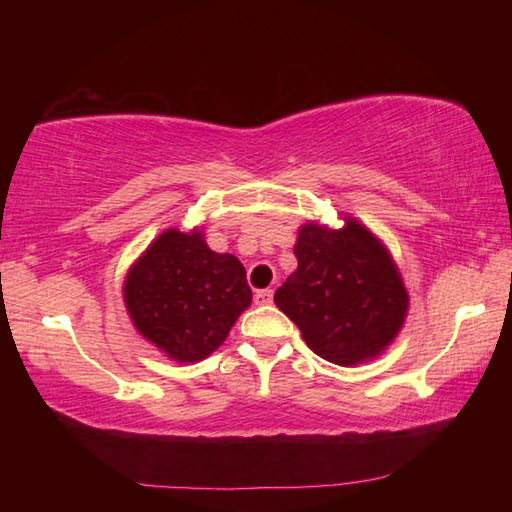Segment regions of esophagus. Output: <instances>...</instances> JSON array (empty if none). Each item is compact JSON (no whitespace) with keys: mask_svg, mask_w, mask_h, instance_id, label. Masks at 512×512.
I'll return each instance as SVG.
<instances>
[{"mask_svg":"<svg viewBox=\"0 0 512 512\" xmlns=\"http://www.w3.org/2000/svg\"><path fill=\"white\" fill-rule=\"evenodd\" d=\"M255 303H257V306H268V303H273V290H270V288L257 290L255 292Z\"/></svg>","mask_w":512,"mask_h":512,"instance_id":"34e87169","label":"esophagus"}]
</instances>
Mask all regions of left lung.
<instances>
[{"mask_svg": "<svg viewBox=\"0 0 512 512\" xmlns=\"http://www.w3.org/2000/svg\"><path fill=\"white\" fill-rule=\"evenodd\" d=\"M297 270L275 292L310 350L336 365L363 363L385 350L407 312V290L378 239L356 220L341 231L301 226Z\"/></svg>", "mask_w": 512, "mask_h": 512, "instance_id": "obj_1", "label": "left lung"}]
</instances>
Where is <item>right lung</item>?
Instances as JSON below:
<instances>
[{
  "instance_id": "1",
  "label": "right lung",
  "mask_w": 512,
  "mask_h": 512,
  "mask_svg": "<svg viewBox=\"0 0 512 512\" xmlns=\"http://www.w3.org/2000/svg\"><path fill=\"white\" fill-rule=\"evenodd\" d=\"M250 299L239 259L213 253L198 231L187 235L169 228L125 281V303L136 330L178 363L215 352Z\"/></svg>"
}]
</instances>
